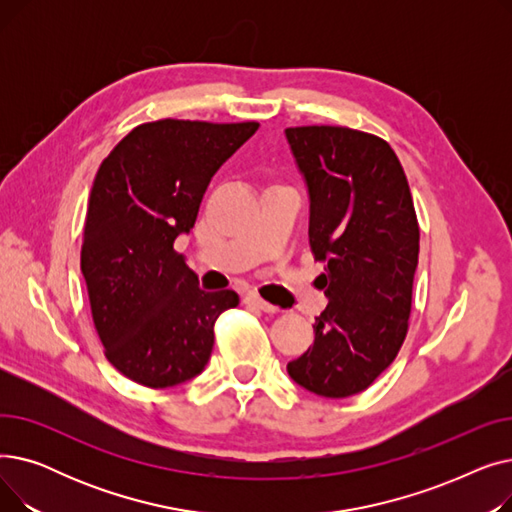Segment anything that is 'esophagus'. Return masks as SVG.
<instances>
[{
	"instance_id": "1",
	"label": "esophagus",
	"mask_w": 512,
	"mask_h": 512,
	"mask_svg": "<svg viewBox=\"0 0 512 512\" xmlns=\"http://www.w3.org/2000/svg\"><path fill=\"white\" fill-rule=\"evenodd\" d=\"M245 303H247L249 307L261 309V311H265V313H278V307H274V305H270L267 301H263L261 297H257V294H249V297L245 299Z\"/></svg>"
}]
</instances>
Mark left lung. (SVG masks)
<instances>
[{
	"instance_id": "left-lung-1",
	"label": "left lung",
	"mask_w": 512,
	"mask_h": 512,
	"mask_svg": "<svg viewBox=\"0 0 512 512\" xmlns=\"http://www.w3.org/2000/svg\"><path fill=\"white\" fill-rule=\"evenodd\" d=\"M309 188V245L326 263L328 307L288 375L305 390L346 398L396 359L409 330L419 224L392 147L346 126L286 128Z\"/></svg>"
}]
</instances>
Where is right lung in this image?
<instances>
[{
  "label": "right lung",
  "mask_w": 512,
  "mask_h": 512,
  "mask_svg": "<svg viewBox=\"0 0 512 512\" xmlns=\"http://www.w3.org/2000/svg\"><path fill=\"white\" fill-rule=\"evenodd\" d=\"M257 122L155 120L132 128L97 170L80 249L93 324L128 380L168 388L199 375L213 324L238 305L234 290L205 292L174 249L201 199Z\"/></svg>",
  "instance_id": "obj_1"
}]
</instances>
